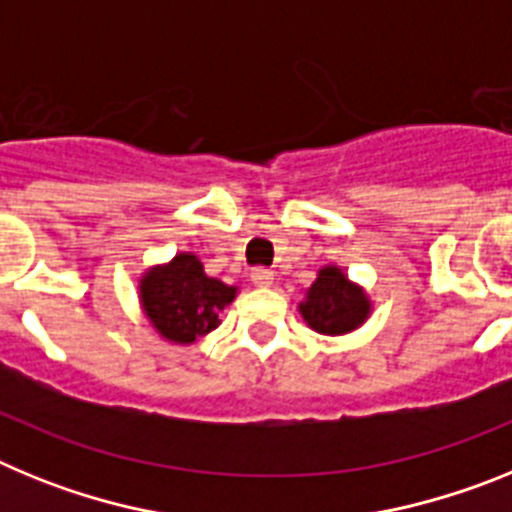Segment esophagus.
Here are the masks:
<instances>
[{"label":"esophagus","instance_id":"1","mask_svg":"<svg viewBox=\"0 0 512 512\" xmlns=\"http://www.w3.org/2000/svg\"><path fill=\"white\" fill-rule=\"evenodd\" d=\"M251 282L256 287H271L274 284V271L271 269H253L251 271Z\"/></svg>","mask_w":512,"mask_h":512}]
</instances>
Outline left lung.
Masks as SVG:
<instances>
[{
  "label": "left lung",
  "instance_id": "1",
  "mask_svg": "<svg viewBox=\"0 0 512 512\" xmlns=\"http://www.w3.org/2000/svg\"><path fill=\"white\" fill-rule=\"evenodd\" d=\"M374 305L361 284L351 282L338 264H325L318 277L305 289V300L297 302V312L307 328L320 336H346L369 320Z\"/></svg>",
  "mask_w": 512,
  "mask_h": 512
}]
</instances>
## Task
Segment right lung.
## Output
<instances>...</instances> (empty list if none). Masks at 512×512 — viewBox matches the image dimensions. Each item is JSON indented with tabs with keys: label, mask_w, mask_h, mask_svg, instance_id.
<instances>
[{
	"label": "right lung",
	"mask_w": 512,
	"mask_h": 512,
	"mask_svg": "<svg viewBox=\"0 0 512 512\" xmlns=\"http://www.w3.org/2000/svg\"><path fill=\"white\" fill-rule=\"evenodd\" d=\"M235 297L238 287L207 277L202 261L189 251L148 266L138 279L140 310L158 336L176 346H192L212 333Z\"/></svg>",
	"instance_id": "obj_1"
}]
</instances>
